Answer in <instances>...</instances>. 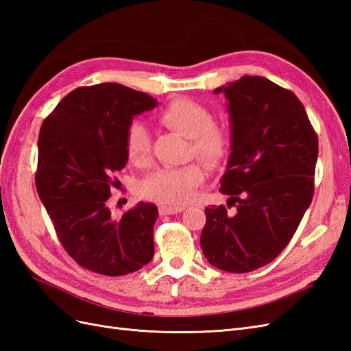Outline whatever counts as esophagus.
I'll return each instance as SVG.
<instances>
[{
  "label": "esophagus",
  "instance_id": "obj_1",
  "mask_svg": "<svg viewBox=\"0 0 351 351\" xmlns=\"http://www.w3.org/2000/svg\"><path fill=\"white\" fill-rule=\"evenodd\" d=\"M182 210H184V206H165V205L159 206V214L161 215H173V214H178V212Z\"/></svg>",
  "mask_w": 351,
  "mask_h": 351
}]
</instances>
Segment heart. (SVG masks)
<instances>
[{
  "mask_svg": "<svg viewBox=\"0 0 351 351\" xmlns=\"http://www.w3.org/2000/svg\"><path fill=\"white\" fill-rule=\"evenodd\" d=\"M156 120L167 129L189 137L190 155H196L209 167H218L226 161L231 149L228 127L210 119L205 105L190 98H176L158 111ZM124 151L129 161L145 167L152 159V142L145 125L133 121L124 132ZM205 169L199 162L183 167L161 168L146 177L141 190L147 199L167 206H182L196 195L204 183Z\"/></svg>",
  "mask_w": 351,
  "mask_h": 351,
  "instance_id": "obj_1",
  "label": "heart"
}]
</instances>
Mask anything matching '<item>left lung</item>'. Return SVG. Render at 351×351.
<instances>
[{
  "instance_id": "8db88e82",
  "label": "left lung",
  "mask_w": 351,
  "mask_h": 351,
  "mask_svg": "<svg viewBox=\"0 0 351 351\" xmlns=\"http://www.w3.org/2000/svg\"><path fill=\"white\" fill-rule=\"evenodd\" d=\"M226 93L231 154L221 178L224 205L205 208L200 247L221 271L265 267L293 239L315 192L317 136L300 99L261 76H243Z\"/></svg>"
}]
</instances>
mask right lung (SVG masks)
<instances>
[{
    "label": "right lung",
    "instance_id": "add662e5",
    "mask_svg": "<svg viewBox=\"0 0 351 351\" xmlns=\"http://www.w3.org/2000/svg\"><path fill=\"white\" fill-rule=\"evenodd\" d=\"M156 99L119 83L71 90L38 139L35 183L62 247L79 267L108 277L143 268L154 256L158 208L141 202L111 218L108 199L127 164L124 132Z\"/></svg>",
    "mask_w": 351,
    "mask_h": 351
}]
</instances>
